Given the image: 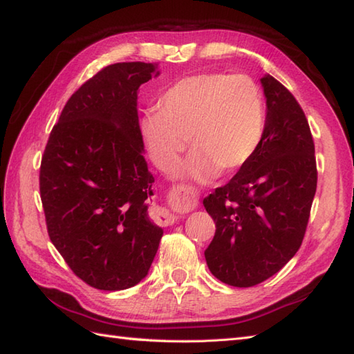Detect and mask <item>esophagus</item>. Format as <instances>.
<instances>
[{
    "label": "esophagus",
    "mask_w": 354,
    "mask_h": 354,
    "mask_svg": "<svg viewBox=\"0 0 354 354\" xmlns=\"http://www.w3.org/2000/svg\"><path fill=\"white\" fill-rule=\"evenodd\" d=\"M153 219L156 223H160V225H171V223H175L178 216L171 214L169 209H165V208H156L153 212Z\"/></svg>",
    "instance_id": "1"
}]
</instances>
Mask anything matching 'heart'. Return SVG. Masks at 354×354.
Masks as SVG:
<instances>
[{
	"label": "heart",
	"instance_id": "b5f03b06",
	"mask_svg": "<svg viewBox=\"0 0 354 354\" xmlns=\"http://www.w3.org/2000/svg\"><path fill=\"white\" fill-rule=\"evenodd\" d=\"M140 131L150 160L169 171L190 140L192 153L175 169L179 178L208 183L236 173L259 152L266 109L259 85L246 76L196 74L176 82L142 115Z\"/></svg>",
	"mask_w": 354,
	"mask_h": 354
}]
</instances>
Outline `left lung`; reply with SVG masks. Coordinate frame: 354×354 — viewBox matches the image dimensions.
<instances>
[{
    "label": "left lung",
    "instance_id": "8db88e82",
    "mask_svg": "<svg viewBox=\"0 0 354 354\" xmlns=\"http://www.w3.org/2000/svg\"><path fill=\"white\" fill-rule=\"evenodd\" d=\"M266 131L259 152L204 199L216 223L205 250L217 280L251 288L268 280L301 246L315 192V145L304 112L269 74L260 79Z\"/></svg>",
    "mask_w": 354,
    "mask_h": 354
}]
</instances>
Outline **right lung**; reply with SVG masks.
<instances>
[{"label": "right lung", "instance_id": "1", "mask_svg": "<svg viewBox=\"0 0 354 354\" xmlns=\"http://www.w3.org/2000/svg\"><path fill=\"white\" fill-rule=\"evenodd\" d=\"M158 64H114L85 82L53 127L39 189L48 236L80 280L123 290L149 272L162 237L146 199L149 171L138 91Z\"/></svg>", "mask_w": 354, "mask_h": 354}]
</instances>
